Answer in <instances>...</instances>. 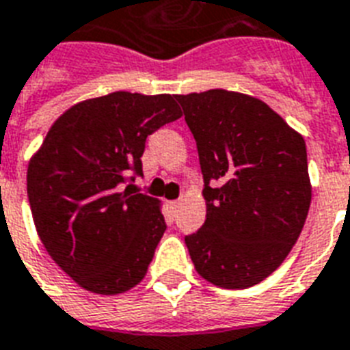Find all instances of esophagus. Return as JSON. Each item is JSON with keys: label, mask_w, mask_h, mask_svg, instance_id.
<instances>
[{"label": "esophagus", "mask_w": 350, "mask_h": 350, "mask_svg": "<svg viewBox=\"0 0 350 350\" xmlns=\"http://www.w3.org/2000/svg\"><path fill=\"white\" fill-rule=\"evenodd\" d=\"M170 209H178V205H180V200H172V202H169Z\"/></svg>", "instance_id": "obj_1"}]
</instances>
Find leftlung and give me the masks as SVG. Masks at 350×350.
Listing matches in <instances>:
<instances>
[{"mask_svg":"<svg viewBox=\"0 0 350 350\" xmlns=\"http://www.w3.org/2000/svg\"><path fill=\"white\" fill-rule=\"evenodd\" d=\"M196 141L207 205L187 234L200 275L215 286L258 284L286 258L312 200L303 135L255 97L228 90L176 95Z\"/></svg>","mask_w":350,"mask_h":350,"instance_id":"left-lung-1","label":"left lung"}]
</instances>
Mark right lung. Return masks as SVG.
<instances>
[{
    "mask_svg": "<svg viewBox=\"0 0 350 350\" xmlns=\"http://www.w3.org/2000/svg\"><path fill=\"white\" fill-rule=\"evenodd\" d=\"M181 117L174 95L113 92L71 106L27 169L42 244L79 286L116 295L143 281L167 224L159 200L126 185L146 137Z\"/></svg>",
    "mask_w": 350,
    "mask_h": 350,
    "instance_id": "obj_1",
    "label": "right lung"
}]
</instances>
